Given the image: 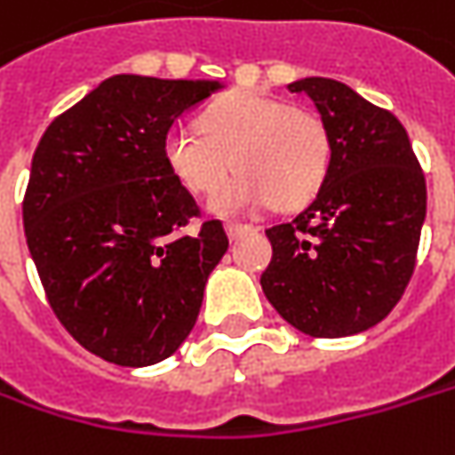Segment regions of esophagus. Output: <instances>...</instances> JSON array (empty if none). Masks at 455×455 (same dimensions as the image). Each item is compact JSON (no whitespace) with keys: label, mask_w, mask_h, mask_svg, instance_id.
Returning a JSON list of instances; mask_svg holds the SVG:
<instances>
[{"label":"esophagus","mask_w":455,"mask_h":455,"mask_svg":"<svg viewBox=\"0 0 455 455\" xmlns=\"http://www.w3.org/2000/svg\"><path fill=\"white\" fill-rule=\"evenodd\" d=\"M225 230H228L230 240H235L240 238V235H245V233H251L253 228H251V225H243V222H228V225H225Z\"/></svg>","instance_id":"esophagus-1"}]
</instances>
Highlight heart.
<instances>
[{
    "label": "heart",
    "mask_w": 455,
    "mask_h": 455,
    "mask_svg": "<svg viewBox=\"0 0 455 455\" xmlns=\"http://www.w3.org/2000/svg\"><path fill=\"white\" fill-rule=\"evenodd\" d=\"M164 156L192 194H210L220 215L251 212L263 204L302 207L323 189L330 169L325 123L307 109L261 94H230L199 115V130L173 127L164 138Z\"/></svg>",
    "instance_id": "obj_1"
}]
</instances>
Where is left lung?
Here are the masks:
<instances>
[{
	"label": "left lung",
	"mask_w": 455,
	"mask_h": 455,
	"mask_svg": "<svg viewBox=\"0 0 455 455\" xmlns=\"http://www.w3.org/2000/svg\"><path fill=\"white\" fill-rule=\"evenodd\" d=\"M307 94L330 135L328 179L291 222L266 230L274 256L266 299L312 338L374 328L412 279L427 192L407 130L351 86L309 76Z\"/></svg>",
	"instance_id": "obj_1"
}]
</instances>
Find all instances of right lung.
Masks as SVG:
<instances>
[{"label": "right lung", "instance_id": "right-lung-1", "mask_svg": "<svg viewBox=\"0 0 455 455\" xmlns=\"http://www.w3.org/2000/svg\"><path fill=\"white\" fill-rule=\"evenodd\" d=\"M220 81L117 74L40 138L22 202L25 238L60 325L117 366H150L192 332L228 251L220 220L173 176L164 138Z\"/></svg>", "mask_w": 455, "mask_h": 455}]
</instances>
